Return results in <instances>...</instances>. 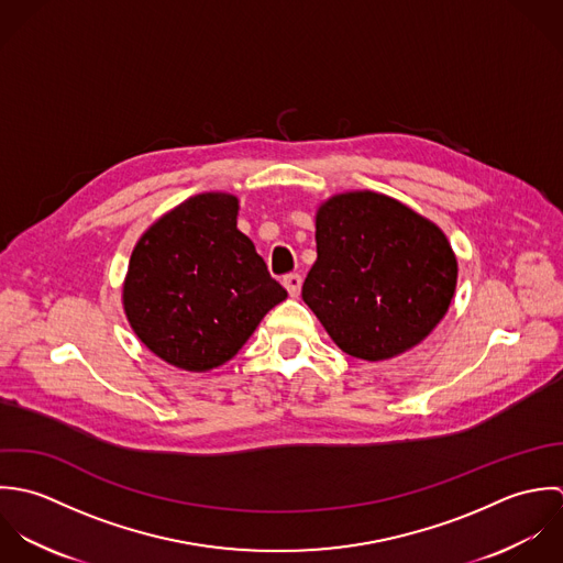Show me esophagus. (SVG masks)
<instances>
[{"mask_svg":"<svg viewBox=\"0 0 563 563\" xmlns=\"http://www.w3.org/2000/svg\"><path fill=\"white\" fill-rule=\"evenodd\" d=\"M283 285H285V289L289 291V296L296 298V296L300 294V287H302V276H300V274H287V276L283 278Z\"/></svg>","mask_w":563,"mask_h":563,"instance_id":"1","label":"esophagus"}]
</instances>
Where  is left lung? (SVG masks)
<instances>
[{
  "instance_id": "left-lung-1",
  "label": "left lung",
  "mask_w": 563,
  "mask_h": 563,
  "mask_svg": "<svg viewBox=\"0 0 563 563\" xmlns=\"http://www.w3.org/2000/svg\"><path fill=\"white\" fill-rule=\"evenodd\" d=\"M316 241L302 300L350 356L391 358L446 316L456 258L444 232L405 205L372 191L338 196L318 211Z\"/></svg>"
}]
</instances>
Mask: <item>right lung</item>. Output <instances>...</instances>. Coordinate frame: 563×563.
<instances>
[{"mask_svg": "<svg viewBox=\"0 0 563 563\" xmlns=\"http://www.w3.org/2000/svg\"><path fill=\"white\" fill-rule=\"evenodd\" d=\"M236 209L228 194L196 196L152 225L130 256L123 285L130 327L176 367L222 365L287 298L236 228Z\"/></svg>", "mask_w": 563, "mask_h": 563, "instance_id": "right-lung-1", "label": "right lung"}]
</instances>
